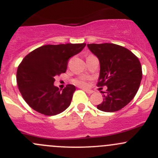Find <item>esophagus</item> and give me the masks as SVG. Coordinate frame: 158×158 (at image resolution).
I'll return each mask as SVG.
<instances>
[{
  "instance_id": "esophagus-1",
  "label": "esophagus",
  "mask_w": 158,
  "mask_h": 158,
  "mask_svg": "<svg viewBox=\"0 0 158 158\" xmlns=\"http://www.w3.org/2000/svg\"><path fill=\"white\" fill-rule=\"evenodd\" d=\"M84 91H85V92H86V93H88V94H92V93H93V90H92V89H83Z\"/></svg>"
}]
</instances>
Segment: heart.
Instances as JSON below:
<instances>
[{
	"label": "heart",
	"mask_w": 158,
	"mask_h": 158,
	"mask_svg": "<svg viewBox=\"0 0 158 158\" xmlns=\"http://www.w3.org/2000/svg\"><path fill=\"white\" fill-rule=\"evenodd\" d=\"M92 56H93V55H88L86 56V59H88L89 57ZM73 82H74L75 84H76V85H79V86L84 87V86H86L87 85V82H86V80L84 79V78H79V79H74V80H73Z\"/></svg>",
	"instance_id": "1"
}]
</instances>
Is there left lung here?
<instances>
[{
    "label": "left lung",
    "instance_id": "8db88e82",
    "mask_svg": "<svg viewBox=\"0 0 158 158\" xmlns=\"http://www.w3.org/2000/svg\"><path fill=\"white\" fill-rule=\"evenodd\" d=\"M91 52L98 57L100 75L97 85L108 89L103 102L97 109L114 112L128 104L136 95L142 69L138 57L129 49L114 44H87Z\"/></svg>",
    "mask_w": 158,
    "mask_h": 158
}]
</instances>
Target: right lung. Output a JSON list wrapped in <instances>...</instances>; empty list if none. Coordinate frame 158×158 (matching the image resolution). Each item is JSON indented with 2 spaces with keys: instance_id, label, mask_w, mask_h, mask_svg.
I'll return each mask as SVG.
<instances>
[{
  "instance_id": "add662e5",
  "label": "right lung",
  "mask_w": 158,
  "mask_h": 158,
  "mask_svg": "<svg viewBox=\"0 0 158 158\" xmlns=\"http://www.w3.org/2000/svg\"><path fill=\"white\" fill-rule=\"evenodd\" d=\"M85 45L42 46L23 59L17 68V82L22 97L30 107L48 116L60 114L69 107L76 87L68 84L60 91L54 86V77L66 73L69 59Z\"/></svg>"
}]
</instances>
